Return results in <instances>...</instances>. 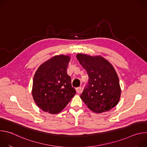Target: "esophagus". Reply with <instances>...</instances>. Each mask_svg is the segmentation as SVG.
<instances>
[{
    "label": "esophagus",
    "instance_id": "esophagus-1",
    "mask_svg": "<svg viewBox=\"0 0 147 147\" xmlns=\"http://www.w3.org/2000/svg\"><path fill=\"white\" fill-rule=\"evenodd\" d=\"M76 90V92H77V93L79 94L81 92V87H78V88H77Z\"/></svg>",
    "mask_w": 147,
    "mask_h": 147
}]
</instances>
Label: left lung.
<instances>
[{
	"instance_id": "8db88e82",
	"label": "left lung",
	"mask_w": 147,
	"mask_h": 147,
	"mask_svg": "<svg viewBox=\"0 0 147 147\" xmlns=\"http://www.w3.org/2000/svg\"><path fill=\"white\" fill-rule=\"evenodd\" d=\"M76 57L88 76V84L81 99L96 113L111 110L117 105L121 95L119 77L113 66L100 56L78 53Z\"/></svg>"
}]
</instances>
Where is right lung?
<instances>
[{
  "mask_svg": "<svg viewBox=\"0 0 147 147\" xmlns=\"http://www.w3.org/2000/svg\"><path fill=\"white\" fill-rule=\"evenodd\" d=\"M70 57L59 55L40 65L33 79L32 95L36 105L44 112L57 114L76 94L67 74Z\"/></svg>",
  "mask_w": 147,
  "mask_h": 147,
  "instance_id": "obj_1",
  "label": "right lung"
}]
</instances>
